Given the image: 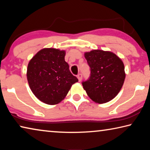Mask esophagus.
<instances>
[{"label": "esophagus", "instance_id": "esophagus-1", "mask_svg": "<svg viewBox=\"0 0 150 150\" xmlns=\"http://www.w3.org/2000/svg\"><path fill=\"white\" fill-rule=\"evenodd\" d=\"M77 78H78V79H79V82H81V80H82V74H81V73H79V74L77 75Z\"/></svg>", "mask_w": 150, "mask_h": 150}]
</instances>
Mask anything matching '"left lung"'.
I'll use <instances>...</instances> for the list:
<instances>
[{
	"mask_svg": "<svg viewBox=\"0 0 150 150\" xmlns=\"http://www.w3.org/2000/svg\"><path fill=\"white\" fill-rule=\"evenodd\" d=\"M84 55L91 68L90 78L82 83L87 95L98 104L113 99L120 92L126 77L122 61L109 51L95 50Z\"/></svg>",
	"mask_w": 150,
	"mask_h": 150,
	"instance_id": "1",
	"label": "left lung"
}]
</instances>
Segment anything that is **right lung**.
<instances>
[{
    "instance_id": "right-lung-1",
    "label": "right lung",
    "mask_w": 150,
    "mask_h": 150,
    "mask_svg": "<svg viewBox=\"0 0 150 150\" xmlns=\"http://www.w3.org/2000/svg\"><path fill=\"white\" fill-rule=\"evenodd\" d=\"M65 55L64 50L44 48L28 65L26 75L30 89L40 101L47 105L59 103L78 81L70 72Z\"/></svg>"
}]
</instances>
